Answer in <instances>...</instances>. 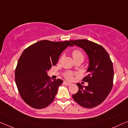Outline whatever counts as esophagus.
Masks as SVG:
<instances>
[{
    "label": "esophagus",
    "mask_w": 128,
    "mask_h": 128,
    "mask_svg": "<svg viewBox=\"0 0 128 128\" xmlns=\"http://www.w3.org/2000/svg\"><path fill=\"white\" fill-rule=\"evenodd\" d=\"M64 84H66V85H68V86H69V85H70V84H71V83L68 82H66V81H64Z\"/></svg>",
    "instance_id": "esophagus-1"
}]
</instances>
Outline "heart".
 <instances>
[{
  "instance_id": "heart-1",
  "label": "heart",
  "mask_w": 128,
  "mask_h": 128,
  "mask_svg": "<svg viewBox=\"0 0 128 128\" xmlns=\"http://www.w3.org/2000/svg\"><path fill=\"white\" fill-rule=\"evenodd\" d=\"M72 54V57L74 59V60H76L77 59H82V60H84V56L80 50H73ZM73 76H74V73L70 71L66 72L64 74L65 78H66L67 80H71L73 78Z\"/></svg>"
}]
</instances>
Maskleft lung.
<instances>
[{
	"instance_id": "8db88e82",
	"label": "left lung",
	"mask_w": 128,
	"mask_h": 128,
	"mask_svg": "<svg viewBox=\"0 0 128 128\" xmlns=\"http://www.w3.org/2000/svg\"><path fill=\"white\" fill-rule=\"evenodd\" d=\"M72 44L82 48L89 58L88 75L83 80L87 86L76 84L79 90L72 95L77 103L85 108L99 105L107 98L113 85L114 70L110 56L103 47L86 39L70 40Z\"/></svg>"
}]
</instances>
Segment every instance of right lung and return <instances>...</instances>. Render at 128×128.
<instances>
[{
	"label": "right lung",
	"mask_w": 128,
	"mask_h": 128,
	"mask_svg": "<svg viewBox=\"0 0 128 128\" xmlns=\"http://www.w3.org/2000/svg\"><path fill=\"white\" fill-rule=\"evenodd\" d=\"M70 41H39L26 48L21 55L15 71L17 89L22 100L36 109L45 108L53 102L58 88L63 81L50 80L48 72L55 66Z\"/></svg>",
	"instance_id": "right-lung-1"
}]
</instances>
